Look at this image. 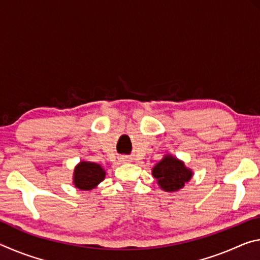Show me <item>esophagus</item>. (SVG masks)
Masks as SVG:
<instances>
[{"label":"esophagus","mask_w":260,"mask_h":260,"mask_svg":"<svg viewBox=\"0 0 260 260\" xmlns=\"http://www.w3.org/2000/svg\"><path fill=\"white\" fill-rule=\"evenodd\" d=\"M124 160H128V159H127V158H124Z\"/></svg>","instance_id":"1"}]
</instances>
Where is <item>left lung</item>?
I'll use <instances>...</instances> for the list:
<instances>
[{
	"instance_id": "1",
	"label": "left lung",
	"mask_w": 260,
	"mask_h": 260,
	"mask_svg": "<svg viewBox=\"0 0 260 260\" xmlns=\"http://www.w3.org/2000/svg\"><path fill=\"white\" fill-rule=\"evenodd\" d=\"M152 175L157 179L161 189L166 191H177L184 186V182L190 180L192 173L182 161L169 155L153 167Z\"/></svg>"
}]
</instances>
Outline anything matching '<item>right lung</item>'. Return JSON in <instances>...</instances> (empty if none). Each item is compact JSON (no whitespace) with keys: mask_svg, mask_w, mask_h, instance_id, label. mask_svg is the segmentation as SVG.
<instances>
[{"mask_svg":"<svg viewBox=\"0 0 260 260\" xmlns=\"http://www.w3.org/2000/svg\"><path fill=\"white\" fill-rule=\"evenodd\" d=\"M105 171L96 162L81 161L74 170L73 183L81 190H90L103 181Z\"/></svg>","mask_w":260,"mask_h":260,"instance_id":"right-lung-1","label":"right lung"}]
</instances>
